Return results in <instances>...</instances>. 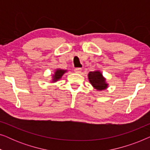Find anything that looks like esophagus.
Masks as SVG:
<instances>
[{"label": "esophagus", "instance_id": "1", "mask_svg": "<svg viewBox=\"0 0 150 150\" xmlns=\"http://www.w3.org/2000/svg\"><path fill=\"white\" fill-rule=\"evenodd\" d=\"M81 71H82V69L80 68V67H77V68H75L74 69V71H75L76 73L79 74V73L81 72Z\"/></svg>", "mask_w": 150, "mask_h": 150}]
</instances>
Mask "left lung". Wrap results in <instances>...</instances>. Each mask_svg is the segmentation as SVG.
Returning <instances> with one entry per match:
<instances>
[{
	"label": "left lung",
	"instance_id": "obj_1",
	"mask_svg": "<svg viewBox=\"0 0 150 150\" xmlns=\"http://www.w3.org/2000/svg\"><path fill=\"white\" fill-rule=\"evenodd\" d=\"M88 78L90 83L96 89L101 91L106 89L108 87V84L106 83L105 79L99 71H90L88 74Z\"/></svg>",
	"mask_w": 150,
	"mask_h": 150
}]
</instances>
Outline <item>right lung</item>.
Here are the masks:
<instances>
[{"label":"right lung","mask_w":150,"mask_h":150,"mask_svg":"<svg viewBox=\"0 0 150 150\" xmlns=\"http://www.w3.org/2000/svg\"><path fill=\"white\" fill-rule=\"evenodd\" d=\"M66 70H63V69H57L56 71L54 72V75L52 76V82H57L58 80H59L61 78V76L63 75Z\"/></svg>","instance_id":"obj_1"}]
</instances>
